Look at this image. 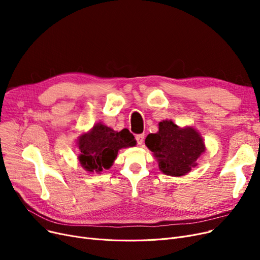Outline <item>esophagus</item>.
Listing matches in <instances>:
<instances>
[{"mask_svg": "<svg viewBox=\"0 0 260 260\" xmlns=\"http://www.w3.org/2000/svg\"><path fill=\"white\" fill-rule=\"evenodd\" d=\"M136 140H137V143H138L139 145H142L143 142H144V135H143V134L137 135V136H136Z\"/></svg>", "mask_w": 260, "mask_h": 260, "instance_id": "1", "label": "esophagus"}]
</instances>
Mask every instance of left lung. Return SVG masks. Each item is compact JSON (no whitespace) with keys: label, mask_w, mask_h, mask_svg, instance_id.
<instances>
[{"label":"left lung","mask_w":260,"mask_h":260,"mask_svg":"<svg viewBox=\"0 0 260 260\" xmlns=\"http://www.w3.org/2000/svg\"><path fill=\"white\" fill-rule=\"evenodd\" d=\"M145 145L157 159L159 170L173 177L189 173L206 152V144L197 129L193 126L180 127L172 120L159 122V131L147 136Z\"/></svg>","instance_id":"obj_1"}]
</instances>
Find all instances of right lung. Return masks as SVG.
Here are the masks:
<instances>
[{"label":"right lung","mask_w":260,"mask_h":260,"mask_svg":"<svg viewBox=\"0 0 260 260\" xmlns=\"http://www.w3.org/2000/svg\"><path fill=\"white\" fill-rule=\"evenodd\" d=\"M136 142L128 129L116 132L98 122L87 133H82L78 137V159L85 171L99 174L103 170L111 169L119 149L135 146Z\"/></svg>","instance_id":"add662e5"}]
</instances>
